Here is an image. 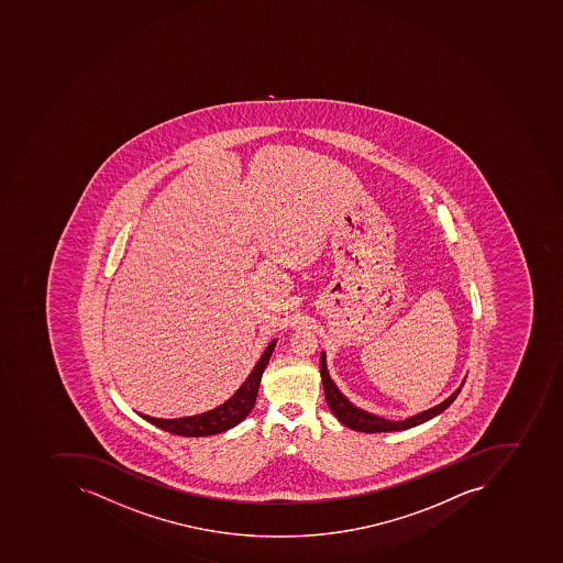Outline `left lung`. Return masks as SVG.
Instances as JSON below:
<instances>
[{"mask_svg": "<svg viewBox=\"0 0 563 563\" xmlns=\"http://www.w3.org/2000/svg\"><path fill=\"white\" fill-rule=\"evenodd\" d=\"M320 376H322V385H324L325 400H328L329 409L336 416L338 421L345 424V427L352 428L355 431H364V433H382V431H400L409 430V428L418 427V424L424 423L428 419L435 418L440 412L448 409L457 395H460V388H457L451 397L445 398L439 406L431 407V409L423 410L419 415L410 416V418L404 419V421H390V419H383L379 416L371 415L365 410L358 409L353 406L345 395L338 390V386L334 385L333 379L329 376L328 365H325V353H320Z\"/></svg>", "mask_w": 563, "mask_h": 563, "instance_id": "8db88e82", "label": "left lung"}]
</instances>
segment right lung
Returning a JSON list of instances; mask_svg holds the SVG:
<instances>
[{
  "label": "right lung",
  "instance_id": "obj_1",
  "mask_svg": "<svg viewBox=\"0 0 563 563\" xmlns=\"http://www.w3.org/2000/svg\"><path fill=\"white\" fill-rule=\"evenodd\" d=\"M275 343H277V340L268 343L267 349L262 353V357L256 362L246 382L239 386V390L235 391L229 400H225L222 406L214 407V409L202 412V415L187 416V418L161 419L151 418V416L145 415L140 416H142L145 421H148V423L154 424V427L181 437L217 435V433H222V431L234 428L235 424L241 423V421L250 415L251 409L255 407L262 374L265 367H267L268 361H271Z\"/></svg>",
  "mask_w": 563,
  "mask_h": 563
}]
</instances>
